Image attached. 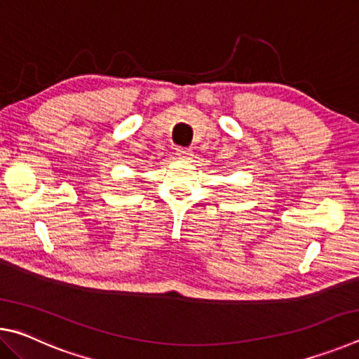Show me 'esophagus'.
I'll return each instance as SVG.
<instances>
[{"label":"esophagus","mask_w":359,"mask_h":359,"mask_svg":"<svg viewBox=\"0 0 359 359\" xmlns=\"http://www.w3.org/2000/svg\"><path fill=\"white\" fill-rule=\"evenodd\" d=\"M177 155L180 158H184V160H190V158L193 156V150H190V149H177Z\"/></svg>","instance_id":"esophagus-1"}]
</instances>
